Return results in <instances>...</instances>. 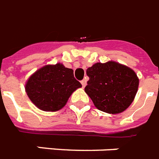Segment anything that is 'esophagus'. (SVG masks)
I'll return each instance as SVG.
<instances>
[{
    "mask_svg": "<svg viewBox=\"0 0 159 159\" xmlns=\"http://www.w3.org/2000/svg\"><path fill=\"white\" fill-rule=\"evenodd\" d=\"M81 84H82L83 88H84L86 86V84H87V80H86L85 79H84L83 80H81Z\"/></svg>",
    "mask_w": 159,
    "mask_h": 159,
    "instance_id": "1",
    "label": "esophagus"
}]
</instances>
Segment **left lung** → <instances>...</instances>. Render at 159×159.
<instances>
[{"mask_svg": "<svg viewBox=\"0 0 159 159\" xmlns=\"http://www.w3.org/2000/svg\"><path fill=\"white\" fill-rule=\"evenodd\" d=\"M86 74L89 80L84 91L100 111L120 113L134 100L139 79L129 67L114 61L96 63Z\"/></svg>", "mask_w": 159, "mask_h": 159, "instance_id": "obj_1", "label": "left lung"}]
</instances>
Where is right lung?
I'll use <instances>...</instances> for the list:
<instances>
[{"mask_svg":"<svg viewBox=\"0 0 159 159\" xmlns=\"http://www.w3.org/2000/svg\"><path fill=\"white\" fill-rule=\"evenodd\" d=\"M81 84L74 76L72 69L62 64L46 66L29 79L25 89L28 96L43 111H56L62 108L72 93Z\"/></svg>","mask_w":159,"mask_h":159,"instance_id":"obj_1","label":"right lung"}]
</instances>
